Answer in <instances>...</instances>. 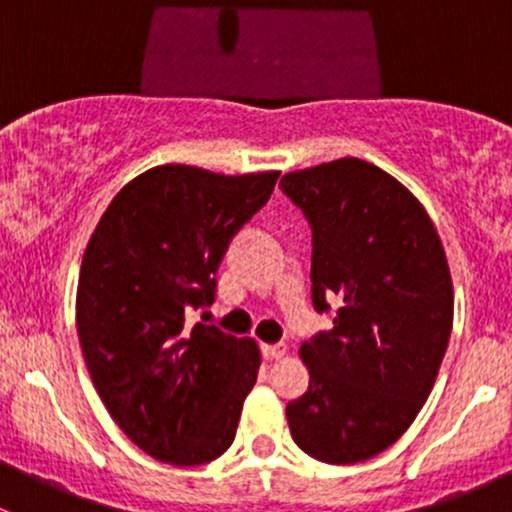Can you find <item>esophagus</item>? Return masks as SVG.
Returning a JSON list of instances; mask_svg holds the SVG:
<instances>
[{
	"instance_id": "34e87169",
	"label": "esophagus",
	"mask_w": 512,
	"mask_h": 512,
	"mask_svg": "<svg viewBox=\"0 0 512 512\" xmlns=\"http://www.w3.org/2000/svg\"><path fill=\"white\" fill-rule=\"evenodd\" d=\"M287 354V344L285 342H275V344H262V356L265 359H282Z\"/></svg>"
}]
</instances>
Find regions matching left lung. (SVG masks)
Segmentation results:
<instances>
[{"mask_svg": "<svg viewBox=\"0 0 512 512\" xmlns=\"http://www.w3.org/2000/svg\"><path fill=\"white\" fill-rule=\"evenodd\" d=\"M282 193L312 227V302L334 327L302 344L309 389L287 404L294 443L324 463L379 456L414 423L453 327L441 237L396 178L359 158L294 170Z\"/></svg>", "mask_w": 512, "mask_h": 512, "instance_id": "8db88e82", "label": "left lung"}]
</instances>
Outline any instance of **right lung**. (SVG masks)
<instances>
[{"label": "right lung", "instance_id": "right-lung-1", "mask_svg": "<svg viewBox=\"0 0 512 512\" xmlns=\"http://www.w3.org/2000/svg\"><path fill=\"white\" fill-rule=\"evenodd\" d=\"M277 178L158 165L111 200L86 245L76 292L86 366L113 421L158 461L203 466L235 441L260 352L190 317L215 302L227 247Z\"/></svg>", "mask_w": 512, "mask_h": 512}]
</instances>
